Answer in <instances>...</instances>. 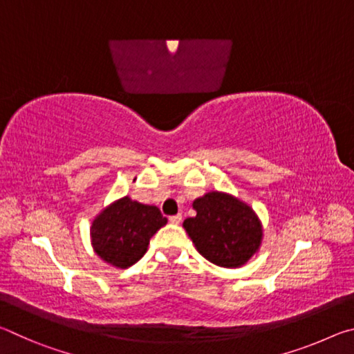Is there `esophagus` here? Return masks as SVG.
Here are the masks:
<instances>
[{
    "label": "esophagus",
    "instance_id": "34e87169",
    "mask_svg": "<svg viewBox=\"0 0 354 354\" xmlns=\"http://www.w3.org/2000/svg\"><path fill=\"white\" fill-rule=\"evenodd\" d=\"M169 220H170V223H173V225H179L183 221V215L181 214L171 215V217H169Z\"/></svg>",
    "mask_w": 354,
    "mask_h": 354
}]
</instances>
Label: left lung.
Returning a JSON list of instances; mask_svg holds the SVG:
<instances>
[{
  "mask_svg": "<svg viewBox=\"0 0 354 354\" xmlns=\"http://www.w3.org/2000/svg\"><path fill=\"white\" fill-rule=\"evenodd\" d=\"M195 217L185 218L198 253L215 266L241 267L259 250L262 227L253 209L234 196L209 192L194 201Z\"/></svg>",
  "mask_w": 354,
  "mask_h": 354,
  "instance_id": "8db88e82",
  "label": "left lung"
}]
</instances>
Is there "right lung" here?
Wrapping results in <instances>:
<instances>
[{
    "mask_svg": "<svg viewBox=\"0 0 354 354\" xmlns=\"http://www.w3.org/2000/svg\"><path fill=\"white\" fill-rule=\"evenodd\" d=\"M165 223L167 218L156 206L124 196L93 220V250L107 263L120 268L131 267L147 253L149 239Z\"/></svg>",
    "mask_w": 354,
    "mask_h": 354,
    "instance_id": "1",
    "label": "right lung"
}]
</instances>
